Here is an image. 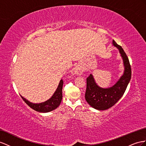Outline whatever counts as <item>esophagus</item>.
<instances>
[{"label": "esophagus", "mask_w": 146, "mask_h": 146, "mask_svg": "<svg viewBox=\"0 0 146 146\" xmlns=\"http://www.w3.org/2000/svg\"><path fill=\"white\" fill-rule=\"evenodd\" d=\"M74 72L75 73L76 75L78 76H81L83 74V70L82 69L80 66H76L75 68H74Z\"/></svg>", "instance_id": "34e87169"}]
</instances>
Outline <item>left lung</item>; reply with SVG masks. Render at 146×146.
I'll return each instance as SVG.
<instances>
[{
	"label": "left lung",
	"instance_id": "obj_1",
	"mask_svg": "<svg viewBox=\"0 0 146 146\" xmlns=\"http://www.w3.org/2000/svg\"><path fill=\"white\" fill-rule=\"evenodd\" d=\"M112 44L117 47L123 59L124 71L114 85L103 88L98 85L92 74L87 78V88L85 99L92 107L98 110H105L117 103L124 94L131 78V69L128 57L122 47L113 40Z\"/></svg>",
	"mask_w": 146,
	"mask_h": 146
}]
</instances>
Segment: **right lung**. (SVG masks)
Wrapping results in <instances>:
<instances>
[{"label": "right lung", "instance_id": "add662e5", "mask_svg": "<svg viewBox=\"0 0 146 146\" xmlns=\"http://www.w3.org/2000/svg\"><path fill=\"white\" fill-rule=\"evenodd\" d=\"M63 81L61 80L59 82L58 87L56 89L54 94L51 98L46 101L41 103H33L29 102L28 100L24 98L23 96L20 95L21 98L23 99L24 101L30 107L31 109L37 111L42 112V113H47L55 109L60 106L62 99V88H63Z\"/></svg>", "mask_w": 146, "mask_h": 146}]
</instances>
